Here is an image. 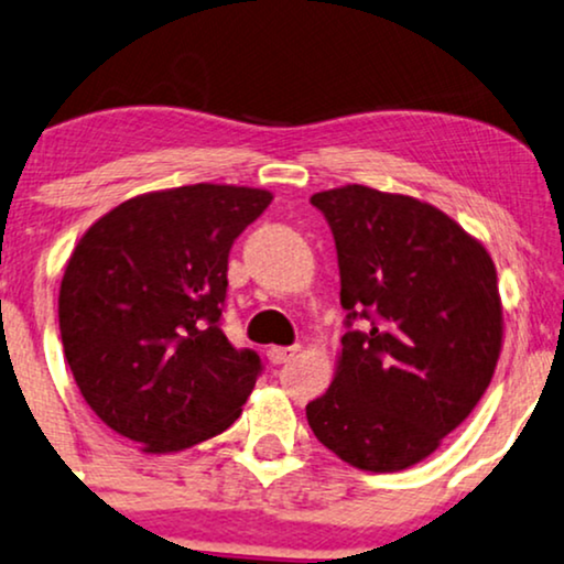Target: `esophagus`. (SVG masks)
<instances>
[{"label": "esophagus", "instance_id": "34e87169", "mask_svg": "<svg viewBox=\"0 0 564 564\" xmlns=\"http://www.w3.org/2000/svg\"><path fill=\"white\" fill-rule=\"evenodd\" d=\"M299 346H270L268 348V361L270 365H283V361L294 359Z\"/></svg>", "mask_w": 564, "mask_h": 564}]
</instances>
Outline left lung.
I'll return each mask as SVG.
<instances>
[{
    "label": "left lung",
    "mask_w": 564,
    "mask_h": 564,
    "mask_svg": "<svg viewBox=\"0 0 564 564\" xmlns=\"http://www.w3.org/2000/svg\"><path fill=\"white\" fill-rule=\"evenodd\" d=\"M333 229L348 325L306 422L348 466L393 474L432 455L481 401L502 351L487 247L430 203L346 184L312 195Z\"/></svg>",
    "instance_id": "left-lung-1"
}]
</instances>
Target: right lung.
Listing matches in <instances>:
<instances>
[{"label":"right lung","mask_w":564,"mask_h":564,"mask_svg":"<svg viewBox=\"0 0 564 564\" xmlns=\"http://www.w3.org/2000/svg\"><path fill=\"white\" fill-rule=\"evenodd\" d=\"M273 192H145L77 241L59 286L64 356L85 403L142 453H180L237 422L260 356L220 330L234 239Z\"/></svg>","instance_id":"1"}]
</instances>
